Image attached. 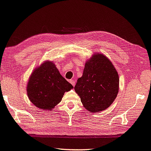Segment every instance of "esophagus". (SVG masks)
Wrapping results in <instances>:
<instances>
[{
    "mask_svg": "<svg viewBox=\"0 0 151 151\" xmlns=\"http://www.w3.org/2000/svg\"><path fill=\"white\" fill-rule=\"evenodd\" d=\"M69 82H70V83L73 86H75V81H74V80H70Z\"/></svg>",
    "mask_w": 151,
    "mask_h": 151,
    "instance_id": "34e87169",
    "label": "esophagus"
}]
</instances>
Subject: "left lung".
Returning a JSON list of instances; mask_svg holds the SVG:
<instances>
[{"instance_id": "1", "label": "left lung", "mask_w": 151, "mask_h": 151, "mask_svg": "<svg viewBox=\"0 0 151 151\" xmlns=\"http://www.w3.org/2000/svg\"><path fill=\"white\" fill-rule=\"evenodd\" d=\"M119 90V77L112 62L101 54H95L85 63L82 77L75 86L86 110H105L114 101Z\"/></svg>"}]
</instances>
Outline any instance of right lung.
Listing matches in <instances>:
<instances>
[{"label":"right lung","mask_w":151,"mask_h":151,"mask_svg":"<svg viewBox=\"0 0 151 151\" xmlns=\"http://www.w3.org/2000/svg\"><path fill=\"white\" fill-rule=\"evenodd\" d=\"M73 88L60 72L53 61H46L32 71L27 92L34 105L42 110L51 111L60 103L65 91Z\"/></svg>","instance_id":"add662e5"}]
</instances>
